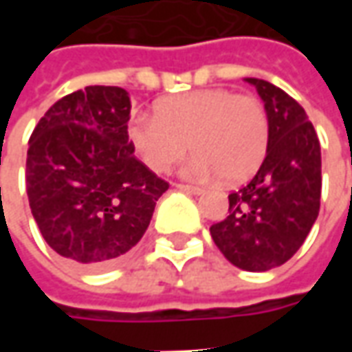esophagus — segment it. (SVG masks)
I'll list each match as a JSON object with an SVG mask.
<instances>
[{"label":"esophagus","instance_id":"34e87169","mask_svg":"<svg viewBox=\"0 0 352 352\" xmlns=\"http://www.w3.org/2000/svg\"><path fill=\"white\" fill-rule=\"evenodd\" d=\"M175 188L188 192V194H201V192H204L199 186H190V184H183V183H175Z\"/></svg>","mask_w":352,"mask_h":352}]
</instances>
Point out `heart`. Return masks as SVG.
<instances>
[{
    "instance_id": "obj_1",
    "label": "heart",
    "mask_w": 352,
    "mask_h": 352,
    "mask_svg": "<svg viewBox=\"0 0 352 352\" xmlns=\"http://www.w3.org/2000/svg\"><path fill=\"white\" fill-rule=\"evenodd\" d=\"M128 139L146 168L168 171L188 153L186 175L239 183L262 164L270 143V118L254 94L207 88L156 103L154 116L133 115Z\"/></svg>"
}]
</instances>
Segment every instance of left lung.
<instances>
[{
	"instance_id": "8db88e82",
	"label": "left lung",
	"mask_w": 352,
	"mask_h": 352,
	"mask_svg": "<svg viewBox=\"0 0 352 352\" xmlns=\"http://www.w3.org/2000/svg\"><path fill=\"white\" fill-rule=\"evenodd\" d=\"M256 88L270 118L265 158L249 183L228 196V214L211 226L226 258L247 272H267L296 254L320 209V143L303 107L262 79Z\"/></svg>"
}]
</instances>
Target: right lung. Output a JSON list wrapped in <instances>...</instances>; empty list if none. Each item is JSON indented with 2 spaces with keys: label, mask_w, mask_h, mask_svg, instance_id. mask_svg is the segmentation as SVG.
Wrapping results in <instances>:
<instances>
[{
  "label": "right lung",
  "mask_w": 352,
  "mask_h": 352,
  "mask_svg": "<svg viewBox=\"0 0 352 352\" xmlns=\"http://www.w3.org/2000/svg\"><path fill=\"white\" fill-rule=\"evenodd\" d=\"M130 111L124 88L87 87L58 100L30 138L26 190L43 239L90 270L138 243L169 188L133 156Z\"/></svg>",
  "instance_id": "obj_1"
}]
</instances>
